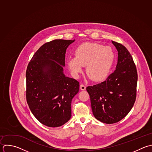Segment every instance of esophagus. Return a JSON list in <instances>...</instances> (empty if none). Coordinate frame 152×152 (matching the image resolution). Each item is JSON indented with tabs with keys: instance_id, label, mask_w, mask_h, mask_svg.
Returning <instances> with one entry per match:
<instances>
[{
	"instance_id": "esophagus-1",
	"label": "esophagus",
	"mask_w": 152,
	"mask_h": 152,
	"mask_svg": "<svg viewBox=\"0 0 152 152\" xmlns=\"http://www.w3.org/2000/svg\"><path fill=\"white\" fill-rule=\"evenodd\" d=\"M80 89L82 90V91H85L86 90V86L83 85V84H81L80 85Z\"/></svg>"
}]
</instances>
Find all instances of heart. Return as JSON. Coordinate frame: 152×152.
Returning a JSON list of instances; mask_svg holds the SVG:
<instances>
[{
	"label": "heart",
	"mask_w": 152,
	"mask_h": 152,
	"mask_svg": "<svg viewBox=\"0 0 152 152\" xmlns=\"http://www.w3.org/2000/svg\"><path fill=\"white\" fill-rule=\"evenodd\" d=\"M75 57H70L66 64L72 76L77 78L85 66L86 73L94 81L101 82L108 76L115 60L111 47L96 42H85L77 46Z\"/></svg>",
	"instance_id": "1"
}]
</instances>
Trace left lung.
I'll use <instances>...</instances> for the list:
<instances>
[{"instance_id": "1", "label": "left lung", "mask_w": 152, "mask_h": 152, "mask_svg": "<svg viewBox=\"0 0 152 152\" xmlns=\"http://www.w3.org/2000/svg\"><path fill=\"white\" fill-rule=\"evenodd\" d=\"M112 42L118 51L115 70L101 83L86 88L94 117L106 124L117 123L129 114L136 101L137 83L130 53L122 44Z\"/></svg>"}]
</instances>
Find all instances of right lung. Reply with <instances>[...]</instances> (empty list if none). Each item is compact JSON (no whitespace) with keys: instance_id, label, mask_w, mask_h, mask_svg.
<instances>
[{"instance_id":"1","label":"right lung","mask_w":152,"mask_h":152,"mask_svg":"<svg viewBox=\"0 0 152 152\" xmlns=\"http://www.w3.org/2000/svg\"><path fill=\"white\" fill-rule=\"evenodd\" d=\"M75 40L54 39L34 54L26 71V97L34 117L42 124L58 127L71 118V103L79 83L65 76L66 49Z\"/></svg>"}]
</instances>
